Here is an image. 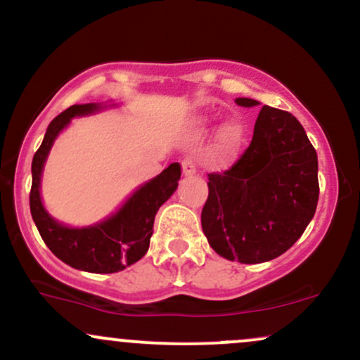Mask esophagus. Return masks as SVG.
Instances as JSON below:
<instances>
[{"label":"esophagus","instance_id":"34e87169","mask_svg":"<svg viewBox=\"0 0 360 360\" xmlns=\"http://www.w3.org/2000/svg\"><path fill=\"white\" fill-rule=\"evenodd\" d=\"M183 174L184 176L196 174V160H194L193 157H186L183 160Z\"/></svg>","mask_w":360,"mask_h":360}]
</instances>
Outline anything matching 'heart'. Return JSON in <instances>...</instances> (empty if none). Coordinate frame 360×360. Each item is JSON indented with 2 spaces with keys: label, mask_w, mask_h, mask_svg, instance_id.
Here are the masks:
<instances>
[{
  "label": "heart",
  "mask_w": 360,
  "mask_h": 360,
  "mask_svg": "<svg viewBox=\"0 0 360 360\" xmlns=\"http://www.w3.org/2000/svg\"><path fill=\"white\" fill-rule=\"evenodd\" d=\"M243 139V128L240 123L232 122L225 125L220 131V147L225 152L237 150V147L242 143Z\"/></svg>",
  "instance_id": "1"
}]
</instances>
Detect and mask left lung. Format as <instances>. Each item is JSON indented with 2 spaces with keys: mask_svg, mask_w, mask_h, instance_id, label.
<instances>
[{
  "mask_svg": "<svg viewBox=\"0 0 360 360\" xmlns=\"http://www.w3.org/2000/svg\"><path fill=\"white\" fill-rule=\"evenodd\" d=\"M240 106H257L237 98ZM316 150L288 111L262 106L254 137L225 172L208 174L201 226L212 249L242 264L279 257L303 235L318 203Z\"/></svg>",
  "mask_w": 360,
  "mask_h": 360,
  "instance_id": "1",
  "label": "left lung"
}]
</instances>
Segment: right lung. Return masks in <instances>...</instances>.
I'll list each match as a JSON object with an SVG mask.
<instances>
[{
	"label": "right lung",
	"mask_w": 360,
	"mask_h": 360,
	"mask_svg": "<svg viewBox=\"0 0 360 360\" xmlns=\"http://www.w3.org/2000/svg\"><path fill=\"white\" fill-rule=\"evenodd\" d=\"M101 108V105L94 103L72 105L71 108L57 115L47 127L42 146L32 160L30 212L45 245L62 262L79 271L111 274L123 271L146 255L154 232L152 229L155 213L176 191L177 181L181 177V166L177 162L171 164L154 179L140 186L117 213L96 225L69 229L53 220L45 212L40 200V179L45 159L51 152L53 140L74 117H84Z\"/></svg>",
	"instance_id": "right-lung-1"
}]
</instances>
